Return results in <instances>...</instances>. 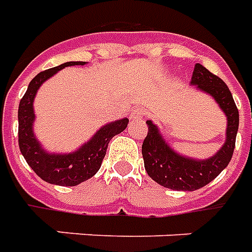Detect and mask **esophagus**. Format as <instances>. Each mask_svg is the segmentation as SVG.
Masks as SVG:
<instances>
[{
  "label": "esophagus",
  "instance_id": "1",
  "mask_svg": "<svg viewBox=\"0 0 252 252\" xmlns=\"http://www.w3.org/2000/svg\"><path fill=\"white\" fill-rule=\"evenodd\" d=\"M144 110H141V108H134L133 111L130 112V119L131 121H137V119H141V118L144 117Z\"/></svg>",
  "mask_w": 252,
  "mask_h": 252
}]
</instances>
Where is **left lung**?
I'll list each match as a JSON object with an SVG mask.
<instances>
[{
	"label": "left lung",
	"instance_id": "8db88e82",
	"mask_svg": "<svg viewBox=\"0 0 252 252\" xmlns=\"http://www.w3.org/2000/svg\"><path fill=\"white\" fill-rule=\"evenodd\" d=\"M191 85H197L199 91L210 94L225 114L226 137L220 151L205 160L182 156L165 142L152 121H146L148 135L142 144V158L148 175L158 185L180 191L198 190L221 174L231 161L239 129L237 107L231 91L220 77L197 63L192 72Z\"/></svg>",
	"mask_w": 252,
	"mask_h": 252
}]
</instances>
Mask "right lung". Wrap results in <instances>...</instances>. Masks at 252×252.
<instances>
[{"label": "right lung", "mask_w": 252, "mask_h": 252, "mask_svg": "<svg viewBox=\"0 0 252 252\" xmlns=\"http://www.w3.org/2000/svg\"><path fill=\"white\" fill-rule=\"evenodd\" d=\"M85 65V62H65L36 74L28 85L19 104V146L28 165L44 182L58 186H77L92 178L106 156L107 146L114 135L127 127L129 119L123 118L107 123L97 130L91 140L72 153H49L44 151L33 134V99L40 85L66 66Z\"/></svg>", "instance_id": "right-lung-1"}]
</instances>
